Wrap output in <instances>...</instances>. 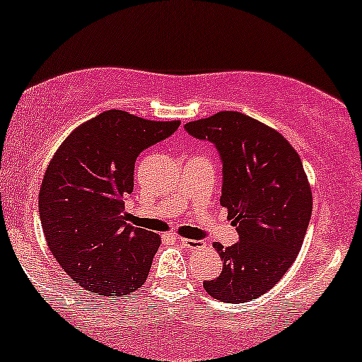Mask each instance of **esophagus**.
Here are the masks:
<instances>
[{"label": "esophagus", "instance_id": "esophagus-1", "mask_svg": "<svg viewBox=\"0 0 362 362\" xmlns=\"http://www.w3.org/2000/svg\"><path fill=\"white\" fill-rule=\"evenodd\" d=\"M178 242L187 249H202L206 245L204 240H194V239H187V237H178Z\"/></svg>", "mask_w": 362, "mask_h": 362}]
</instances>
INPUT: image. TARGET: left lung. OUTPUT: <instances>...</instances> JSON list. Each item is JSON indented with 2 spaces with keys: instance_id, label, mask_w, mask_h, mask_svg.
<instances>
[{
  "instance_id": "left-lung-1",
  "label": "left lung",
  "mask_w": 362,
  "mask_h": 362,
  "mask_svg": "<svg viewBox=\"0 0 362 362\" xmlns=\"http://www.w3.org/2000/svg\"><path fill=\"white\" fill-rule=\"evenodd\" d=\"M185 130L216 146L220 202L239 232L230 247L214 242L223 269L202 285L221 303H249L275 287L303 247L313 211L303 161L280 132L239 111H218Z\"/></svg>"
}]
</instances>
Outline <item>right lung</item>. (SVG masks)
Here are the masks:
<instances>
[{
    "instance_id": "1",
    "label": "right lung",
    "mask_w": 362,
    "mask_h": 362,
    "mask_svg": "<svg viewBox=\"0 0 362 362\" xmlns=\"http://www.w3.org/2000/svg\"><path fill=\"white\" fill-rule=\"evenodd\" d=\"M180 122L108 110L78 125L47 165L39 216L51 254L77 285L111 300L137 291L160 247L158 233L125 221L134 165Z\"/></svg>"
}]
</instances>
